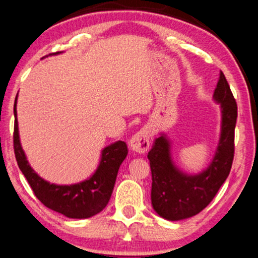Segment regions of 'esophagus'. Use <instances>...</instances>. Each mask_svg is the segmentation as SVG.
<instances>
[{
  "label": "esophagus",
  "mask_w": 258,
  "mask_h": 258,
  "mask_svg": "<svg viewBox=\"0 0 258 258\" xmlns=\"http://www.w3.org/2000/svg\"><path fill=\"white\" fill-rule=\"evenodd\" d=\"M151 130L148 128H142L130 139L129 145L133 151L138 153H145L150 147Z\"/></svg>",
  "instance_id": "esophagus-1"
}]
</instances>
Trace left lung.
<instances>
[{"label":"left lung","instance_id":"8db88e82","mask_svg":"<svg viewBox=\"0 0 258 258\" xmlns=\"http://www.w3.org/2000/svg\"><path fill=\"white\" fill-rule=\"evenodd\" d=\"M213 99L220 105L221 130L213 159L204 170L198 174L181 170L172 159L171 140L165 133H159L147 154L152 171V207L168 221L186 220L201 213L210 204L231 171L238 107L222 72Z\"/></svg>","mask_w":258,"mask_h":258}]
</instances>
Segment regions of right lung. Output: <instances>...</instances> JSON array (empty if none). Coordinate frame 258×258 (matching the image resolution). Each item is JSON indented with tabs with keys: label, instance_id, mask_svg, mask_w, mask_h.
Instances as JSON below:
<instances>
[{
	"label": "right lung",
	"instance_id": "right-lung-1",
	"mask_svg": "<svg viewBox=\"0 0 258 258\" xmlns=\"http://www.w3.org/2000/svg\"><path fill=\"white\" fill-rule=\"evenodd\" d=\"M60 53L62 51L49 55H57ZM17 100L18 95L14 101L15 158L38 201L48 209L69 219H89L104 210L111 198L119 166L128 154L125 142L114 141L104 147L98 168L86 180L72 184L50 183L33 170L21 147L17 118Z\"/></svg>",
	"mask_w": 258,
	"mask_h": 258
}]
</instances>
